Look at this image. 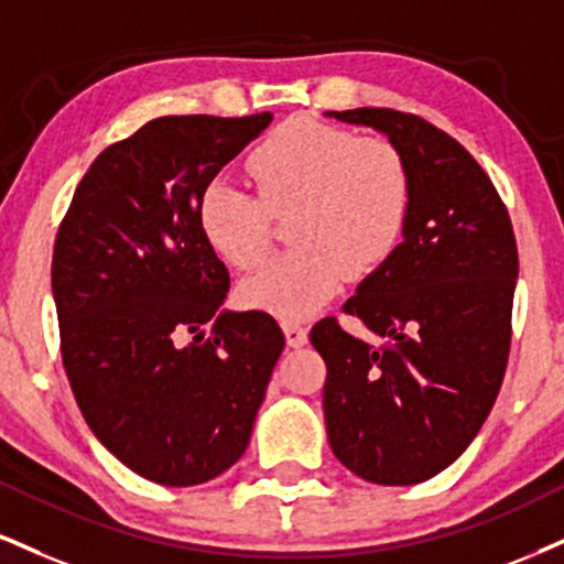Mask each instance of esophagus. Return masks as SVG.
<instances>
[{
    "mask_svg": "<svg viewBox=\"0 0 564 564\" xmlns=\"http://www.w3.org/2000/svg\"><path fill=\"white\" fill-rule=\"evenodd\" d=\"M283 334H286V344L291 349H300L307 344V328H304L302 323L283 321Z\"/></svg>",
    "mask_w": 564,
    "mask_h": 564,
    "instance_id": "obj_1",
    "label": "esophagus"
}]
</instances>
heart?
Masks as SVG:
<instances>
[{"label":"heart","mask_w":564,"mask_h":564,"mask_svg":"<svg viewBox=\"0 0 564 564\" xmlns=\"http://www.w3.org/2000/svg\"><path fill=\"white\" fill-rule=\"evenodd\" d=\"M249 175L260 199L215 181L196 209L205 241L236 268H252L268 252L270 215L294 213L289 239L296 249L243 278V307L307 317L344 278L381 268L402 239L410 171L391 141L294 118L254 149Z\"/></svg>","instance_id":"b5f03b06"}]
</instances>
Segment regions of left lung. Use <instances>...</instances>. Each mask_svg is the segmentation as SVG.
<instances>
[{"label": "left lung", "instance_id": "8db88e82", "mask_svg": "<svg viewBox=\"0 0 564 564\" xmlns=\"http://www.w3.org/2000/svg\"><path fill=\"white\" fill-rule=\"evenodd\" d=\"M325 118L386 135L410 171L402 243L344 304L386 347L334 317L310 334L328 368L330 449L370 484H423L470 446L505 378L518 281L512 223L484 167L425 120L383 107Z\"/></svg>", "mask_w": 564, "mask_h": 564}]
</instances>
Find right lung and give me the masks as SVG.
<instances>
[{"label":"right lung","instance_id":"right-lung-1","mask_svg":"<svg viewBox=\"0 0 564 564\" xmlns=\"http://www.w3.org/2000/svg\"><path fill=\"white\" fill-rule=\"evenodd\" d=\"M273 112L167 115L94 160L52 260L63 362L88 429L135 476L199 486L239 463L283 351L268 312L223 307L199 196Z\"/></svg>","mask_w":564,"mask_h":564}]
</instances>
